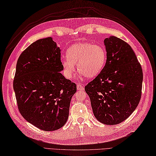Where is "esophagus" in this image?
Masks as SVG:
<instances>
[{
    "label": "esophagus",
    "instance_id": "obj_1",
    "mask_svg": "<svg viewBox=\"0 0 156 156\" xmlns=\"http://www.w3.org/2000/svg\"><path fill=\"white\" fill-rule=\"evenodd\" d=\"M77 87L79 90H84V85L83 84H77Z\"/></svg>",
    "mask_w": 156,
    "mask_h": 156
}]
</instances>
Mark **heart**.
Listing matches in <instances>:
<instances>
[{"label":"heart","instance_id":"heart-1","mask_svg":"<svg viewBox=\"0 0 156 156\" xmlns=\"http://www.w3.org/2000/svg\"><path fill=\"white\" fill-rule=\"evenodd\" d=\"M107 59L105 48L98 44L81 42L72 45L67 51V58L62 60L66 76L71 78L75 73V65L81 77H95L103 69Z\"/></svg>","mask_w":156,"mask_h":156}]
</instances>
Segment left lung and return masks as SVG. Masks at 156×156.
<instances>
[{"label": "left lung", "instance_id": "8db88e82", "mask_svg": "<svg viewBox=\"0 0 156 156\" xmlns=\"http://www.w3.org/2000/svg\"><path fill=\"white\" fill-rule=\"evenodd\" d=\"M104 43L105 66L85 90L96 119L102 124L115 125L128 119L138 105L143 73L130 45L113 36L105 38Z\"/></svg>", "mask_w": 156, "mask_h": 156}]
</instances>
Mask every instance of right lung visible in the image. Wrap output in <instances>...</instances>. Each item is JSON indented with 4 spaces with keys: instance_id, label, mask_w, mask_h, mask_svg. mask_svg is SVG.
Instances as JSON below:
<instances>
[{
    "instance_id": "right-lung-1",
    "label": "right lung",
    "mask_w": 156,
    "mask_h": 156,
    "mask_svg": "<svg viewBox=\"0 0 156 156\" xmlns=\"http://www.w3.org/2000/svg\"><path fill=\"white\" fill-rule=\"evenodd\" d=\"M63 70L61 49L52 37L34 41L17 61L13 88L19 111L28 122L44 131H54L66 123L75 83Z\"/></svg>"
}]
</instances>
